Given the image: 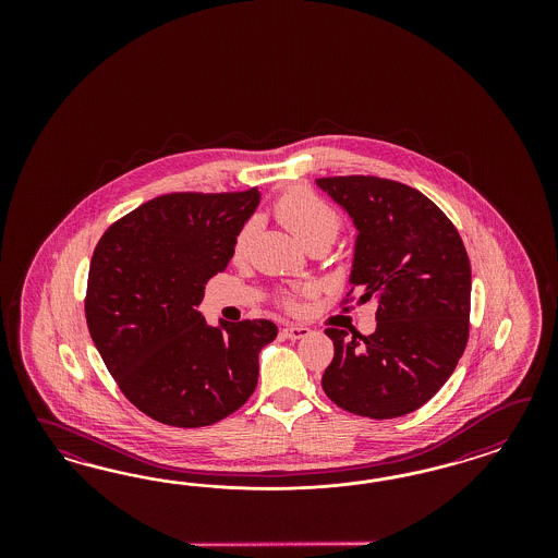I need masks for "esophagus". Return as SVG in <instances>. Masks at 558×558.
<instances>
[{
  "label": "esophagus",
  "mask_w": 558,
  "mask_h": 558,
  "mask_svg": "<svg viewBox=\"0 0 558 558\" xmlns=\"http://www.w3.org/2000/svg\"><path fill=\"white\" fill-rule=\"evenodd\" d=\"M282 333L290 339H303L311 333V329L303 327V325H288V327L282 329Z\"/></svg>",
  "instance_id": "esophagus-1"
}]
</instances>
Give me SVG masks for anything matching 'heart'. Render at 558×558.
<instances>
[{
	"mask_svg": "<svg viewBox=\"0 0 558 558\" xmlns=\"http://www.w3.org/2000/svg\"><path fill=\"white\" fill-rule=\"evenodd\" d=\"M274 213L288 231L306 247L313 243H323L329 247L341 229L338 210L306 187H292L284 192L274 204ZM255 231H257L255 220H247L245 225H241V229L236 231L235 239H233V257L235 259H241L243 255L247 254ZM282 303L287 308L299 306L296 296H292V294H287L282 299Z\"/></svg>",
	"mask_w": 558,
	"mask_h": 558,
	"instance_id": "b5f03b06",
	"label": "heart"
}]
</instances>
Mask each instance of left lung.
Returning <instances> with one entry per match:
<instances>
[{"mask_svg": "<svg viewBox=\"0 0 558 558\" xmlns=\"http://www.w3.org/2000/svg\"><path fill=\"white\" fill-rule=\"evenodd\" d=\"M317 186L357 229L352 292L378 301L372 336L325 329L336 354L323 390L355 415L401 417L441 389L466 348L469 255L457 227L415 187L374 175L319 178Z\"/></svg>", "mask_w": 558, "mask_h": 558, "instance_id": "8db88e82", "label": "left lung"}]
</instances>
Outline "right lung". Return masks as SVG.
<instances>
[{
    "mask_svg": "<svg viewBox=\"0 0 558 558\" xmlns=\"http://www.w3.org/2000/svg\"><path fill=\"white\" fill-rule=\"evenodd\" d=\"M259 192H175L141 204L101 235L89 264L85 319L120 390L173 427L220 422L257 385L268 319L210 327L204 284L227 268Z\"/></svg>",
    "mask_w": 558,
    "mask_h": 558,
    "instance_id": "right-lung-1",
    "label": "right lung"
}]
</instances>
